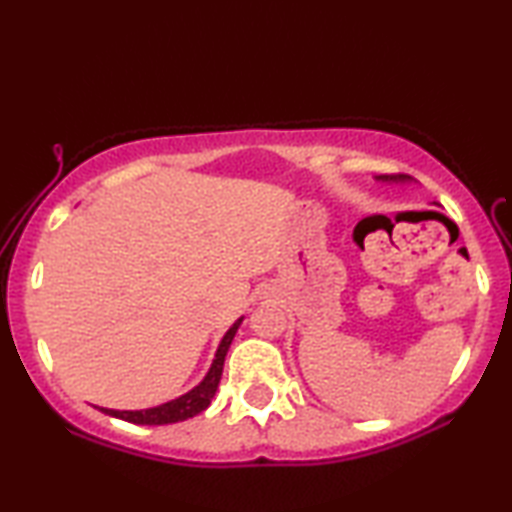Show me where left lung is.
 I'll use <instances>...</instances> for the list:
<instances>
[{"mask_svg":"<svg viewBox=\"0 0 512 512\" xmlns=\"http://www.w3.org/2000/svg\"><path fill=\"white\" fill-rule=\"evenodd\" d=\"M391 180H402V176H391Z\"/></svg>","mask_w":512,"mask_h":512,"instance_id":"1","label":"left lung"}]
</instances>
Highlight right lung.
<instances>
[{
	"instance_id": "1",
	"label": "right lung",
	"mask_w": 512,
	"mask_h": 512,
	"mask_svg": "<svg viewBox=\"0 0 512 512\" xmlns=\"http://www.w3.org/2000/svg\"><path fill=\"white\" fill-rule=\"evenodd\" d=\"M239 325H241V318L228 329V332H225L219 350H216V359L212 363L210 372H207V377L194 388V391L178 397V400H171L167 404L155 406V409H146V411H112V409H101V411L112 415V418L133 422V424H171V422H183L187 418H194V415H198L210 406L216 388H219L225 354H228V348L232 339H235Z\"/></svg>"
}]
</instances>
